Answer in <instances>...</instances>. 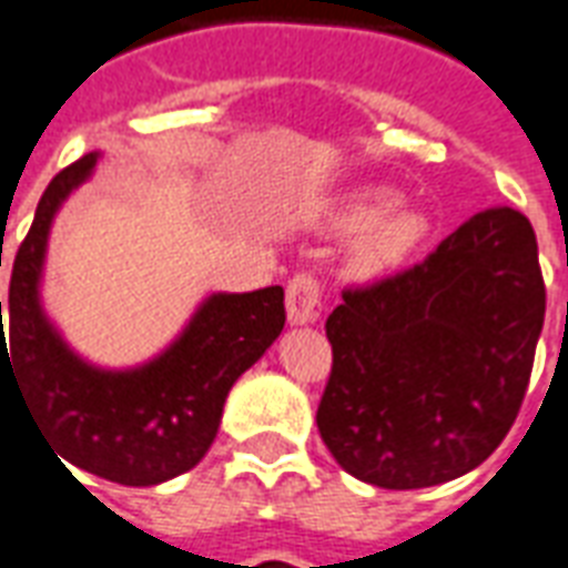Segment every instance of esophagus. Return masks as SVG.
Listing matches in <instances>:
<instances>
[{
  "instance_id": "esophagus-1",
  "label": "esophagus",
  "mask_w": 568,
  "mask_h": 568,
  "mask_svg": "<svg viewBox=\"0 0 568 568\" xmlns=\"http://www.w3.org/2000/svg\"><path fill=\"white\" fill-rule=\"evenodd\" d=\"M324 297V283L310 271L294 274L285 285V306H288V322L313 324L318 318V306Z\"/></svg>"
}]
</instances>
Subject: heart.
<instances>
[{"mask_svg":"<svg viewBox=\"0 0 568 568\" xmlns=\"http://www.w3.org/2000/svg\"><path fill=\"white\" fill-rule=\"evenodd\" d=\"M393 193L381 187L357 190L336 214L342 232H361L352 262L361 274H378L405 262L426 237V220L410 207H393Z\"/></svg>","mask_w":568,"mask_h":568,"instance_id":"obj_1","label":"heart"}]
</instances>
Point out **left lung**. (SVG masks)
Wrapping results in <instances>:
<instances>
[{
	"label": "left lung",
	"mask_w": 568,
	"mask_h": 568,
	"mask_svg": "<svg viewBox=\"0 0 568 568\" xmlns=\"http://www.w3.org/2000/svg\"><path fill=\"white\" fill-rule=\"evenodd\" d=\"M542 322L530 220L515 207L474 214L419 265L342 292L327 318L322 440L378 488L474 470L521 410Z\"/></svg>",
	"instance_id": "8db88e82"
}]
</instances>
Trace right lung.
I'll return each instance as SVG.
<instances>
[{
  "label": "right lung",
  "mask_w": 568,
  "mask_h": 568,
  "mask_svg": "<svg viewBox=\"0 0 568 568\" xmlns=\"http://www.w3.org/2000/svg\"><path fill=\"white\" fill-rule=\"evenodd\" d=\"M92 166L94 154H85L50 181L17 250L8 342L0 301V378L17 381L29 414L73 467L119 486H158L187 474L214 444L232 384L283 331L285 294L271 285L207 297L184 336L140 369L101 372L82 363L43 318L38 276L55 207Z\"/></svg>",
  "instance_id": "add662e5"
}]
</instances>
